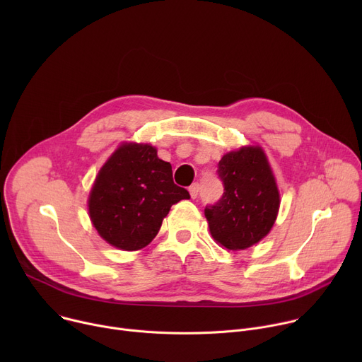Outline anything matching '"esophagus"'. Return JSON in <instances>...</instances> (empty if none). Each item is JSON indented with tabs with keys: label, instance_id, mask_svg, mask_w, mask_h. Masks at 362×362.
I'll return each mask as SVG.
<instances>
[{
	"label": "esophagus",
	"instance_id": "1",
	"mask_svg": "<svg viewBox=\"0 0 362 362\" xmlns=\"http://www.w3.org/2000/svg\"><path fill=\"white\" fill-rule=\"evenodd\" d=\"M199 190H200V186L199 183H193L190 187H189V193H190V197L192 199H196L199 196Z\"/></svg>",
	"mask_w": 362,
	"mask_h": 362
}]
</instances>
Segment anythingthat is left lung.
I'll return each instance as SVG.
<instances>
[{
	"label": "left lung",
	"mask_w": 362,
	"mask_h": 362,
	"mask_svg": "<svg viewBox=\"0 0 362 362\" xmlns=\"http://www.w3.org/2000/svg\"><path fill=\"white\" fill-rule=\"evenodd\" d=\"M218 175L225 192L204 209L211 235L229 250L250 247L271 232L281 203L267 154L259 146L229 151Z\"/></svg>",
	"instance_id": "left-lung-1"
}]
</instances>
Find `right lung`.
I'll return each instance as SVG.
<instances>
[{
	"instance_id": "obj_1",
	"label": "right lung",
	"mask_w": 362,
	"mask_h": 362,
	"mask_svg": "<svg viewBox=\"0 0 362 362\" xmlns=\"http://www.w3.org/2000/svg\"><path fill=\"white\" fill-rule=\"evenodd\" d=\"M172 166L150 144L123 143L100 169L88 196L98 235L115 247L139 250L158 235L172 204L189 199Z\"/></svg>"
}]
</instances>
